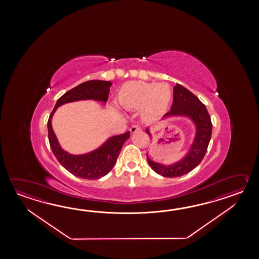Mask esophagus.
Returning <instances> with one entry per match:
<instances>
[{
  "label": "esophagus",
  "mask_w": 259,
  "mask_h": 259,
  "mask_svg": "<svg viewBox=\"0 0 259 259\" xmlns=\"http://www.w3.org/2000/svg\"><path fill=\"white\" fill-rule=\"evenodd\" d=\"M140 131H141V127H140V126H138V125H134V126H132V127L130 128V132H131L132 134L140 132Z\"/></svg>",
  "instance_id": "obj_1"
}]
</instances>
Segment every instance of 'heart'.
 Instances as JSON below:
<instances>
[{
  "instance_id": "b5f03b06",
  "label": "heart",
  "mask_w": 259,
  "mask_h": 259,
  "mask_svg": "<svg viewBox=\"0 0 259 259\" xmlns=\"http://www.w3.org/2000/svg\"><path fill=\"white\" fill-rule=\"evenodd\" d=\"M168 85L161 83L131 81L123 86L119 94V104L126 109H139L144 118L161 116L170 103Z\"/></svg>"
}]
</instances>
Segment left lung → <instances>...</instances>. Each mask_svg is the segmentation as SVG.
Masks as SVG:
<instances>
[{"label":"left lung","mask_w":259,"mask_h":259,"mask_svg":"<svg viewBox=\"0 0 259 259\" xmlns=\"http://www.w3.org/2000/svg\"><path fill=\"white\" fill-rule=\"evenodd\" d=\"M176 116L191 118L196 127L195 138L188 154L182 160L169 165L152 161L147 155L148 164L153 170L167 178L183 176L196 167L204 158L212 133L211 118L205 105L193 93L178 83L173 89V105L170 112L166 113L164 118ZM146 132L151 136L148 128H146Z\"/></svg>","instance_id":"1"}]
</instances>
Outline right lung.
<instances>
[{
	"label": "right lung",
	"mask_w": 259,
	"mask_h": 259,
	"mask_svg": "<svg viewBox=\"0 0 259 259\" xmlns=\"http://www.w3.org/2000/svg\"><path fill=\"white\" fill-rule=\"evenodd\" d=\"M111 85L110 81L105 80H89L77 85V87L66 92L57 100L48 119L47 127L50 146L56 159L66 170L81 179L97 180L109 173L116 164L122 146L131 136V133L127 132L124 134L113 136L93 152L75 155L68 154L61 147L52 127V117L55 110L66 103L80 100H95L105 103L108 99Z\"/></svg>",
	"instance_id": "right-lung-1"
}]
</instances>
